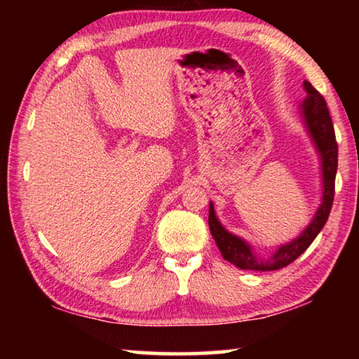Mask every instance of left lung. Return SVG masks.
<instances>
[{
	"mask_svg": "<svg viewBox=\"0 0 359 359\" xmlns=\"http://www.w3.org/2000/svg\"><path fill=\"white\" fill-rule=\"evenodd\" d=\"M304 88L307 92V98L302 102V114L306 118L307 128L311 136L317 144L318 151L323 163V203L315 214L312 223L304 229L299 238L290 242L287 245H282L272 255L271 258L263 259L257 257L252 252L244 241L238 236H233L224 229L220 222L217 220L214 205L209 204V228L214 236L218 250L223 255V258L233 263L241 269L250 271H277L293 263L307 250L317 238L318 233L323 229L325 223L330 217V212L334 201V187H336V172H337V142L336 133H334L332 120L330 111H327L326 101L317 90L312 87L311 82L304 81Z\"/></svg>",
	"mask_w": 359,
	"mask_h": 359,
	"instance_id": "left-lung-1",
	"label": "left lung"
}]
</instances>
